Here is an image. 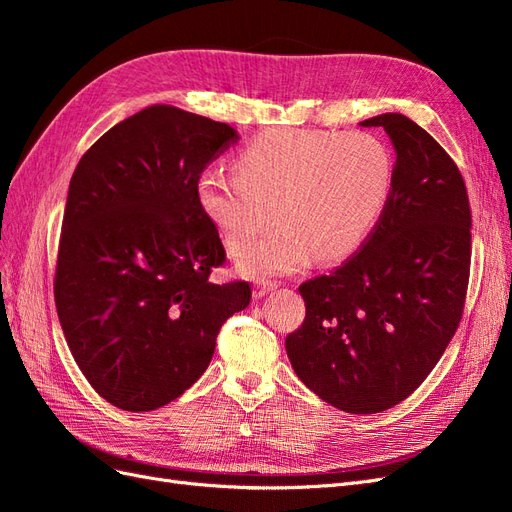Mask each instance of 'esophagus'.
Instances as JSON below:
<instances>
[{
    "label": "esophagus",
    "instance_id": "34e87169",
    "mask_svg": "<svg viewBox=\"0 0 512 512\" xmlns=\"http://www.w3.org/2000/svg\"><path fill=\"white\" fill-rule=\"evenodd\" d=\"M273 288H275L273 282H265V280L256 282V284H254V297H256V299H262V297H265V294L271 292Z\"/></svg>",
    "mask_w": 512,
    "mask_h": 512
}]
</instances>
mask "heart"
Returning <instances> with one entry per match:
<instances>
[{
  "label": "heart",
  "mask_w": 512,
  "mask_h": 512,
  "mask_svg": "<svg viewBox=\"0 0 512 512\" xmlns=\"http://www.w3.org/2000/svg\"><path fill=\"white\" fill-rule=\"evenodd\" d=\"M391 181V153L376 136L271 130L239 153L237 175L205 170L198 198L230 254L246 250L271 219L281 224L239 262L245 275L267 277L359 250Z\"/></svg>",
  "instance_id": "b5f03b06"
}]
</instances>
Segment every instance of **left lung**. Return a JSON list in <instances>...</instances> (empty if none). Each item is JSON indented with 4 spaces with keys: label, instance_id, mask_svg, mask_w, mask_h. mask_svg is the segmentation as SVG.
I'll return each mask as SVG.
<instances>
[{
    "label": "left lung",
    "instance_id": "1",
    "mask_svg": "<svg viewBox=\"0 0 512 512\" xmlns=\"http://www.w3.org/2000/svg\"><path fill=\"white\" fill-rule=\"evenodd\" d=\"M361 126L391 138V192L363 250L299 286L305 320L286 352L322 401L376 414L418 389L459 327L472 215L459 168L436 138L399 113Z\"/></svg>",
    "mask_w": 512,
    "mask_h": 512
}]
</instances>
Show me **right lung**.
Instances as JSON below:
<instances>
[{
	"instance_id": "add662e5",
	"label": "right lung",
	"mask_w": 512,
	"mask_h": 512,
	"mask_svg": "<svg viewBox=\"0 0 512 512\" xmlns=\"http://www.w3.org/2000/svg\"><path fill=\"white\" fill-rule=\"evenodd\" d=\"M239 134L168 104L119 121L70 179L55 305L68 348L96 393L149 412L205 374L247 282L213 284L226 252L200 207L198 179Z\"/></svg>"
}]
</instances>
